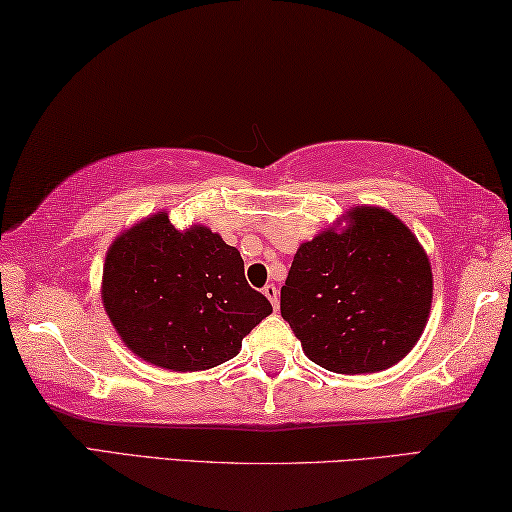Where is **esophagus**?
<instances>
[{
	"instance_id": "obj_1",
	"label": "esophagus",
	"mask_w": 512,
	"mask_h": 512,
	"mask_svg": "<svg viewBox=\"0 0 512 512\" xmlns=\"http://www.w3.org/2000/svg\"><path fill=\"white\" fill-rule=\"evenodd\" d=\"M263 294L267 299H270V303H272V308L276 310L279 308V288H276V285H265L263 288Z\"/></svg>"
}]
</instances>
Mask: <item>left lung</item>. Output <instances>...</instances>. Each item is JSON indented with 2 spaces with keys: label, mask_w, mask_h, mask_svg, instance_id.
I'll list each match as a JSON object with an SVG mask.
<instances>
[{
  "label": "left lung",
  "mask_w": 512,
  "mask_h": 512,
  "mask_svg": "<svg viewBox=\"0 0 512 512\" xmlns=\"http://www.w3.org/2000/svg\"><path fill=\"white\" fill-rule=\"evenodd\" d=\"M432 294V265L407 224L380 206H355L346 227L297 249L281 317L321 369L378 373L416 346Z\"/></svg>",
  "instance_id": "8db88e82"
}]
</instances>
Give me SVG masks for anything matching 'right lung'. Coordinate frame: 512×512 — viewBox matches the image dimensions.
<instances>
[{
	"instance_id": "obj_1",
	"label": "right lung",
	"mask_w": 512,
	"mask_h": 512,
	"mask_svg": "<svg viewBox=\"0 0 512 512\" xmlns=\"http://www.w3.org/2000/svg\"><path fill=\"white\" fill-rule=\"evenodd\" d=\"M103 308L123 344L168 371H206L236 357L242 337L272 312L251 290L240 251L166 211L123 231L107 249Z\"/></svg>"
}]
</instances>
